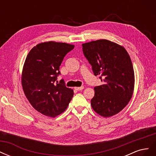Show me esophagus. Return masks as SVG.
Instances as JSON below:
<instances>
[{
    "label": "esophagus",
    "instance_id": "34e87169",
    "mask_svg": "<svg viewBox=\"0 0 156 156\" xmlns=\"http://www.w3.org/2000/svg\"><path fill=\"white\" fill-rule=\"evenodd\" d=\"M84 88V87H75V89L76 90H81Z\"/></svg>",
    "mask_w": 156,
    "mask_h": 156
}]
</instances>
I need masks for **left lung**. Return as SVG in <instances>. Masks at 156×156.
I'll use <instances>...</instances> for the list:
<instances>
[{
  "mask_svg": "<svg viewBox=\"0 0 156 156\" xmlns=\"http://www.w3.org/2000/svg\"><path fill=\"white\" fill-rule=\"evenodd\" d=\"M83 53L92 65L94 74L104 84L94 87L91 100L93 110L105 118L120 112L128 104L135 86L130 56L123 46L107 40L82 44Z\"/></svg>",
  "mask_w": 156,
  "mask_h": 156,
  "instance_id": "left-lung-1",
  "label": "left lung"
}]
</instances>
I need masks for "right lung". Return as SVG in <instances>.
<instances>
[{"mask_svg": "<svg viewBox=\"0 0 156 156\" xmlns=\"http://www.w3.org/2000/svg\"><path fill=\"white\" fill-rule=\"evenodd\" d=\"M75 45L56 41L42 42L27 55L22 70L23 92L32 106L47 116L55 118L66 109L73 90L64 80L55 84L60 74V66Z\"/></svg>", "mask_w": 156, "mask_h": 156, "instance_id": "obj_1", "label": "right lung"}]
</instances>
